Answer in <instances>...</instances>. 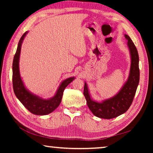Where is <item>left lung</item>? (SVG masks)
<instances>
[{
  "label": "left lung",
  "mask_w": 153,
  "mask_h": 153,
  "mask_svg": "<svg viewBox=\"0 0 153 153\" xmlns=\"http://www.w3.org/2000/svg\"><path fill=\"white\" fill-rule=\"evenodd\" d=\"M124 37L128 40V47L131 58L130 70L128 79L115 95L110 98L97 101L92 99L89 87L85 82L83 95L87 105L94 115L100 118L112 119L125 113L130 107L139 82V54L134 43L128 35Z\"/></svg>",
  "instance_id": "1"
}]
</instances>
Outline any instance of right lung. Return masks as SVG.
Segmentation results:
<instances>
[{
    "label": "right lung",
    "mask_w": 153,
    "mask_h": 153,
    "mask_svg": "<svg viewBox=\"0 0 153 153\" xmlns=\"http://www.w3.org/2000/svg\"><path fill=\"white\" fill-rule=\"evenodd\" d=\"M28 31L22 35L19 41L17 50L14 55L12 64V82L14 92L18 99L29 111L35 115H47L58 108L61 102L65 88L76 79V77H70L63 80L58 86L54 95L51 98L45 99L31 92L23 82L19 72V57L22 45Z\"/></svg>",
    "instance_id": "add662e5"
}]
</instances>
